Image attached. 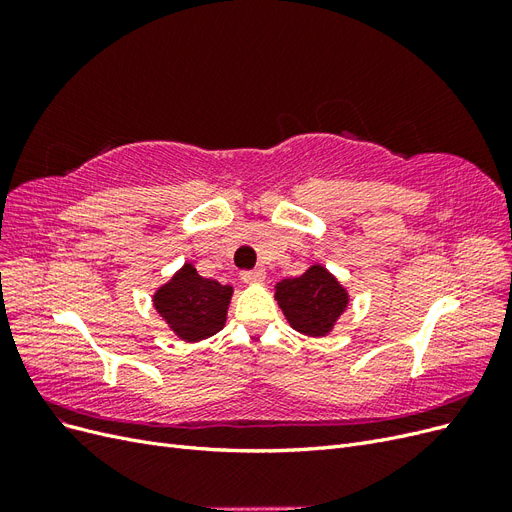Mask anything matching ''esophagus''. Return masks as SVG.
<instances>
[{"instance_id":"34e87169","label":"esophagus","mask_w":512,"mask_h":512,"mask_svg":"<svg viewBox=\"0 0 512 512\" xmlns=\"http://www.w3.org/2000/svg\"><path fill=\"white\" fill-rule=\"evenodd\" d=\"M265 269L262 267H256V269H247V271H243L241 273V280L245 282V284H258V282H262L265 280Z\"/></svg>"}]
</instances>
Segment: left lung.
Instances as JSON below:
<instances>
[{"label":"left lung","instance_id":"8db88e82","mask_svg":"<svg viewBox=\"0 0 512 512\" xmlns=\"http://www.w3.org/2000/svg\"><path fill=\"white\" fill-rule=\"evenodd\" d=\"M275 299L294 329L305 335H327L348 305L346 290L324 267L277 284Z\"/></svg>","mask_w":512,"mask_h":512}]
</instances>
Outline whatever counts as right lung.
I'll return each mask as SVG.
<instances>
[{
	"mask_svg": "<svg viewBox=\"0 0 512 512\" xmlns=\"http://www.w3.org/2000/svg\"><path fill=\"white\" fill-rule=\"evenodd\" d=\"M230 294V286L207 280L192 265H185L156 292L153 303L181 339L198 342L224 327Z\"/></svg>",
	"mask_w": 512,
	"mask_h": 512,
	"instance_id": "1",
	"label": "right lung"
}]
</instances>
